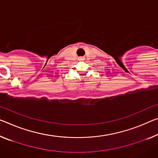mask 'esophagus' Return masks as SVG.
Returning a JSON list of instances; mask_svg holds the SVG:
<instances>
[{
  "label": "esophagus",
  "mask_w": 158,
  "mask_h": 158,
  "mask_svg": "<svg viewBox=\"0 0 158 158\" xmlns=\"http://www.w3.org/2000/svg\"><path fill=\"white\" fill-rule=\"evenodd\" d=\"M84 59V58H83V57H81V59Z\"/></svg>",
  "instance_id": "esophagus-1"
}]
</instances>
